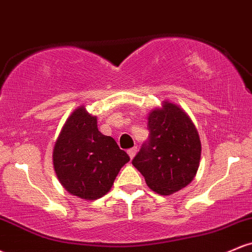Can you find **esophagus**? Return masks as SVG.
Segmentation results:
<instances>
[{"instance_id":"esophagus-1","label":"esophagus","mask_w":252,"mask_h":252,"mask_svg":"<svg viewBox=\"0 0 252 252\" xmlns=\"http://www.w3.org/2000/svg\"><path fill=\"white\" fill-rule=\"evenodd\" d=\"M136 153H137V147H132V148H130L128 150V155L130 156V158H134Z\"/></svg>"}]
</instances>
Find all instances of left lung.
<instances>
[{
	"instance_id": "left-lung-1",
	"label": "left lung",
	"mask_w": 252,
	"mask_h": 252,
	"mask_svg": "<svg viewBox=\"0 0 252 252\" xmlns=\"http://www.w3.org/2000/svg\"><path fill=\"white\" fill-rule=\"evenodd\" d=\"M149 140L132 164L147 185L160 195H170L192 182L198 172L201 142L189 115L164 100L148 114Z\"/></svg>"
}]
</instances>
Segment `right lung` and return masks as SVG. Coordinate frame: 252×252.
Returning a JSON list of instances; mask_svg holds the SVG:
<instances>
[{"mask_svg": "<svg viewBox=\"0 0 252 252\" xmlns=\"http://www.w3.org/2000/svg\"><path fill=\"white\" fill-rule=\"evenodd\" d=\"M129 160L111 136L98 130L97 116L89 114L84 105L66 120L53 149L58 180L70 194L83 200L105 195Z\"/></svg>", "mask_w": 252, "mask_h": 252, "instance_id": "obj_1", "label": "right lung"}]
</instances>
